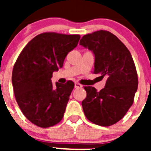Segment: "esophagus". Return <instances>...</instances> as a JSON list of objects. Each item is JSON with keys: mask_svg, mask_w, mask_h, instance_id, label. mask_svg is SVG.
I'll return each mask as SVG.
<instances>
[{"mask_svg": "<svg viewBox=\"0 0 151 151\" xmlns=\"http://www.w3.org/2000/svg\"><path fill=\"white\" fill-rule=\"evenodd\" d=\"M83 87V85H82L81 84H80V83H74V88H80Z\"/></svg>", "mask_w": 151, "mask_h": 151, "instance_id": "obj_1", "label": "esophagus"}]
</instances>
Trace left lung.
Listing matches in <instances>:
<instances>
[{"mask_svg":"<svg viewBox=\"0 0 151 151\" xmlns=\"http://www.w3.org/2000/svg\"><path fill=\"white\" fill-rule=\"evenodd\" d=\"M80 45L93 53L94 74L106 78L99 92L93 87L84 88V113L95 124L112 126L126 115L137 91V73L132 56L117 36L105 30L85 35Z\"/></svg>","mask_w":151,"mask_h":151,"instance_id":"left-lung-1","label":"left lung"}]
</instances>
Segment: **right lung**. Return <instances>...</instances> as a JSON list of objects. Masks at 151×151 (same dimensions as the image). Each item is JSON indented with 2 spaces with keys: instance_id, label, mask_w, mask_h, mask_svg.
Listing matches in <instances>:
<instances>
[{
  "instance_id": "right-lung-1",
  "label": "right lung",
  "mask_w": 151,
  "mask_h": 151,
  "mask_svg": "<svg viewBox=\"0 0 151 151\" xmlns=\"http://www.w3.org/2000/svg\"><path fill=\"white\" fill-rule=\"evenodd\" d=\"M80 39V35L41 33L24 47L14 66L12 82L17 102L23 115L39 127H50L63 118L74 83L53 85L51 78Z\"/></svg>"
}]
</instances>
